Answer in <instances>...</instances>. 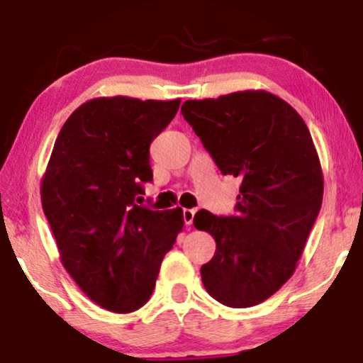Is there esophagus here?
I'll return each mask as SVG.
<instances>
[{"mask_svg":"<svg viewBox=\"0 0 363 363\" xmlns=\"http://www.w3.org/2000/svg\"><path fill=\"white\" fill-rule=\"evenodd\" d=\"M194 213H196V211L194 210H189V208H184V210H182V218H184V223L187 225V227H189V225L193 223Z\"/></svg>","mask_w":363,"mask_h":363,"instance_id":"34e87169","label":"esophagus"}]
</instances>
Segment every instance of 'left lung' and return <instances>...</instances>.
Returning a JSON list of instances; mask_svg holds the SVG:
<instances>
[{
  "label": "left lung",
  "instance_id": "obj_1",
  "mask_svg": "<svg viewBox=\"0 0 363 363\" xmlns=\"http://www.w3.org/2000/svg\"><path fill=\"white\" fill-rule=\"evenodd\" d=\"M181 112L223 176L242 181L235 215H194L216 242L203 285L223 306H257L294 274L319 215L324 184L312 136L290 104L264 90L186 101Z\"/></svg>",
  "mask_w": 363,
  "mask_h": 363
}]
</instances>
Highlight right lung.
Wrapping results in <instances>:
<instances>
[{
  "label": "right lung",
  "mask_w": 363,
  "mask_h": 363,
  "mask_svg": "<svg viewBox=\"0 0 363 363\" xmlns=\"http://www.w3.org/2000/svg\"><path fill=\"white\" fill-rule=\"evenodd\" d=\"M181 101L101 97L69 116L54 143L40 199L62 266L83 294L118 314L140 309L184 227L182 210L138 205L153 179L150 143Z\"/></svg>",
  "instance_id": "add662e5"
}]
</instances>
